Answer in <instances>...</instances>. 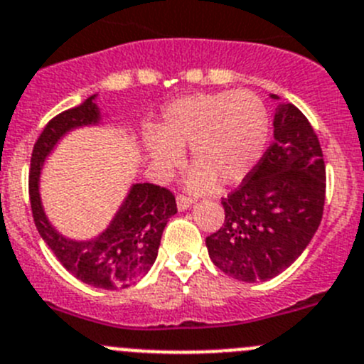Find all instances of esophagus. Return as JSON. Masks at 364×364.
Wrapping results in <instances>:
<instances>
[{"mask_svg": "<svg viewBox=\"0 0 364 364\" xmlns=\"http://www.w3.org/2000/svg\"><path fill=\"white\" fill-rule=\"evenodd\" d=\"M192 203H193V199L190 198V196H185V193H178V208L181 210H186V208H190V206H192Z\"/></svg>", "mask_w": 364, "mask_h": 364, "instance_id": "esophagus-1", "label": "esophagus"}]
</instances>
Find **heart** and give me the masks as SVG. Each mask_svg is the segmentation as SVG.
Segmentation results:
<instances>
[{"label":"heart","instance_id":"heart-1","mask_svg":"<svg viewBox=\"0 0 364 364\" xmlns=\"http://www.w3.org/2000/svg\"><path fill=\"white\" fill-rule=\"evenodd\" d=\"M269 120L262 100L250 91L198 93L178 98L163 111L145 145L154 168L171 172L188 145V186L206 192L215 183L240 181L262 156Z\"/></svg>","mask_w":364,"mask_h":364}]
</instances>
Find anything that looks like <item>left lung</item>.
I'll return each instance as SVG.
<instances>
[{
	"instance_id": "1",
	"label": "left lung",
	"mask_w": 364,
	"mask_h": 364,
	"mask_svg": "<svg viewBox=\"0 0 364 364\" xmlns=\"http://www.w3.org/2000/svg\"><path fill=\"white\" fill-rule=\"evenodd\" d=\"M273 124L274 141L223 198V226L206 237L212 262L240 282H266L287 269L323 215L325 161L314 129L293 104H282Z\"/></svg>"
}]
</instances>
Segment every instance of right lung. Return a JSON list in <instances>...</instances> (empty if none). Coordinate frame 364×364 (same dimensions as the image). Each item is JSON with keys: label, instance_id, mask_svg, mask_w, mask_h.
<instances>
[{"label": "right lung", "instance_id": "add662e5", "mask_svg": "<svg viewBox=\"0 0 364 364\" xmlns=\"http://www.w3.org/2000/svg\"><path fill=\"white\" fill-rule=\"evenodd\" d=\"M98 120L100 111L93 95L46 124L30 159V206L37 232L75 278L100 289H124L140 280L154 264L166 220L178 212L174 193L152 183H136L109 228L93 240L60 235L44 215L39 198L41 166L57 141L71 129L98 124Z\"/></svg>", "mask_w": 364, "mask_h": 364}]
</instances>
